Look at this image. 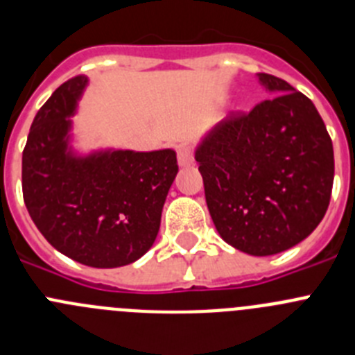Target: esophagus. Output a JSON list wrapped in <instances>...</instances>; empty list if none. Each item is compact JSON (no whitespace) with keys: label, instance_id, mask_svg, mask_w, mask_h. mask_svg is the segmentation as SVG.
I'll return each instance as SVG.
<instances>
[{"label":"esophagus","instance_id":"34e87169","mask_svg":"<svg viewBox=\"0 0 355 355\" xmlns=\"http://www.w3.org/2000/svg\"><path fill=\"white\" fill-rule=\"evenodd\" d=\"M177 157H178V164H180L182 168L184 166H191L194 162V150L189 145H182V147H178L177 150Z\"/></svg>","mask_w":355,"mask_h":355}]
</instances>
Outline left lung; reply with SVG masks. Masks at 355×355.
Here are the masks:
<instances>
[{
	"label": "left lung",
	"mask_w": 355,
	"mask_h": 355,
	"mask_svg": "<svg viewBox=\"0 0 355 355\" xmlns=\"http://www.w3.org/2000/svg\"><path fill=\"white\" fill-rule=\"evenodd\" d=\"M257 78L275 98L218 122L194 157L223 240L250 256H273L303 241L326 215L334 154L303 92L268 73Z\"/></svg>",
	"instance_id": "obj_1"
}]
</instances>
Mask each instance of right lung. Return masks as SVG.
I'll use <instances>...</instances> for the list:
<instances>
[{"label": "right lung", "instance_id": "1", "mask_svg": "<svg viewBox=\"0 0 355 355\" xmlns=\"http://www.w3.org/2000/svg\"><path fill=\"white\" fill-rule=\"evenodd\" d=\"M87 77L69 78L36 114L22 152L24 203L45 240L69 259L119 268L154 245L178 173L171 148L98 150L69 145L71 115Z\"/></svg>", "mask_w": 355, "mask_h": 355}]
</instances>
